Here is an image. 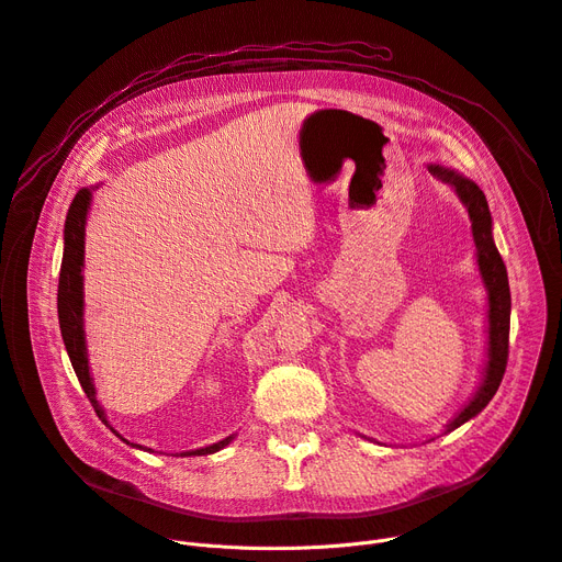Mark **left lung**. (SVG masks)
Masks as SVG:
<instances>
[{
    "mask_svg": "<svg viewBox=\"0 0 562 562\" xmlns=\"http://www.w3.org/2000/svg\"><path fill=\"white\" fill-rule=\"evenodd\" d=\"M427 170L441 180L443 184L452 187L457 198L468 211L470 227H472V240L474 249H477V268L482 283L486 288V299H488V337H486V360H484V371H482V382L477 384V390L470 396V401L446 423L443 435H450L452 429L461 427L470 418L477 416L495 396L497 386L502 382V375L506 371V358H508V326H510V290H508V277H506V266L502 261V256L495 247L493 240V218H491V209L486 202L484 191L461 176L454 168H446L439 164H429ZM435 441V439H429Z\"/></svg>",
    "mask_w": 562,
    "mask_h": 562,
    "instance_id": "left-lung-1",
    "label": "left lung"
}]
</instances>
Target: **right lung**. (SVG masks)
Instances as JSON below:
<instances>
[{"mask_svg":"<svg viewBox=\"0 0 562 562\" xmlns=\"http://www.w3.org/2000/svg\"><path fill=\"white\" fill-rule=\"evenodd\" d=\"M99 187H82L74 202L69 204L67 211V221H65V251H63V266H60V281H58V322H60V333H63V341L67 356L71 360V367L76 371V378L82 386V392L88 394L97 416L105 423V427H110L114 435L127 443L131 448H139L146 450L137 443H131L127 439H123L119 431L110 425L105 409L101 407L99 398H97V386H94V378H92V369H90V356H88V339H85V283H82V268H85V225H88V213L92 206V193ZM236 435H229L227 439L211 443L198 450H187L180 452L176 457H204V454H213L223 450L225 446H229L234 441Z\"/></svg>","mask_w":562,"mask_h":562,"instance_id":"obj_1","label":"right lung"}]
</instances>
